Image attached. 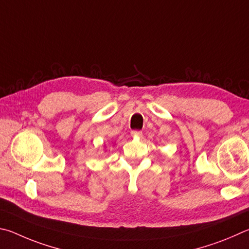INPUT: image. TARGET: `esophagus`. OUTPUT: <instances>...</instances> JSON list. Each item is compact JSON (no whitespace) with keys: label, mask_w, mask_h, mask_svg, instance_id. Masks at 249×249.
I'll return each instance as SVG.
<instances>
[{"label":"esophagus","mask_w":249,"mask_h":249,"mask_svg":"<svg viewBox=\"0 0 249 249\" xmlns=\"http://www.w3.org/2000/svg\"><path fill=\"white\" fill-rule=\"evenodd\" d=\"M131 136L134 138H140L142 137V131H140V130H133V131H131Z\"/></svg>","instance_id":"obj_1"}]
</instances>
